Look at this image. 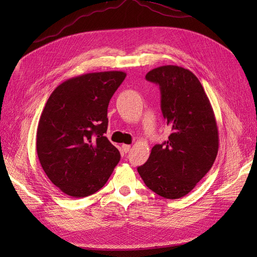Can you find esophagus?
I'll use <instances>...</instances> for the list:
<instances>
[{"mask_svg": "<svg viewBox=\"0 0 257 257\" xmlns=\"http://www.w3.org/2000/svg\"><path fill=\"white\" fill-rule=\"evenodd\" d=\"M121 147H122V150L124 152H128L130 150V145H122Z\"/></svg>", "mask_w": 257, "mask_h": 257, "instance_id": "esophagus-1", "label": "esophagus"}]
</instances>
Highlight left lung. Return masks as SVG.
I'll use <instances>...</instances> for the list:
<instances>
[{
    "instance_id": "1",
    "label": "left lung",
    "mask_w": 257,
    "mask_h": 257,
    "mask_svg": "<svg viewBox=\"0 0 257 257\" xmlns=\"http://www.w3.org/2000/svg\"><path fill=\"white\" fill-rule=\"evenodd\" d=\"M159 85L161 110L172 129L165 143L151 149L138 167L145 184L166 199H180L209 172L219 151L214 111L198 77L174 65L160 66L146 75Z\"/></svg>"
}]
</instances>
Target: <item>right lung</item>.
Masks as SVG:
<instances>
[{
  "mask_svg": "<svg viewBox=\"0 0 257 257\" xmlns=\"http://www.w3.org/2000/svg\"><path fill=\"white\" fill-rule=\"evenodd\" d=\"M125 76L119 70L76 76L48 98L38 122L36 150L46 176L65 194H94L119 162V151L105 134L109 101Z\"/></svg>",
  "mask_w": 257,
  "mask_h": 257,
  "instance_id": "add662e5",
  "label": "right lung"
}]
</instances>
